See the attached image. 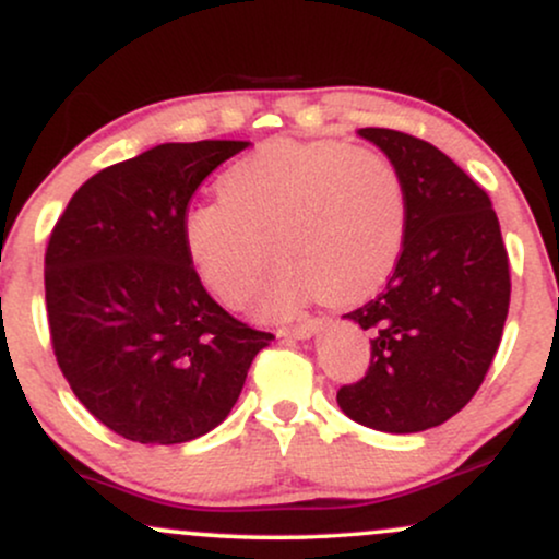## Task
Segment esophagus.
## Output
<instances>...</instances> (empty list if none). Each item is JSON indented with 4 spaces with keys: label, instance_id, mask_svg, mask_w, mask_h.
I'll return each mask as SVG.
<instances>
[{
    "label": "esophagus",
    "instance_id": "34e87169",
    "mask_svg": "<svg viewBox=\"0 0 559 559\" xmlns=\"http://www.w3.org/2000/svg\"><path fill=\"white\" fill-rule=\"evenodd\" d=\"M325 323H329V320H325V318H310V320H305V323L292 325V329H286L284 336H292V338H310V336H316V333H318L320 329H323Z\"/></svg>",
    "mask_w": 559,
    "mask_h": 559
}]
</instances>
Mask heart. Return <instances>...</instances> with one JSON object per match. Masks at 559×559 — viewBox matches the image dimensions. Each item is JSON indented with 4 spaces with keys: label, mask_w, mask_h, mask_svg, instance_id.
Here are the masks:
<instances>
[{
    "label": "heart",
    "mask_w": 559,
    "mask_h": 559,
    "mask_svg": "<svg viewBox=\"0 0 559 559\" xmlns=\"http://www.w3.org/2000/svg\"><path fill=\"white\" fill-rule=\"evenodd\" d=\"M221 199L181 217V239L204 286L243 305L281 254L260 312L292 316L307 297L357 299L394 271L407 228L400 170L383 152L344 141L273 139L217 181Z\"/></svg>",
    "instance_id": "obj_1"
}]
</instances>
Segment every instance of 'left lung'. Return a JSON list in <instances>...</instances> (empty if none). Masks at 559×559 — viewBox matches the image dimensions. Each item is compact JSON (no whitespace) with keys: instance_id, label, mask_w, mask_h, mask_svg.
Instances as JSON below:
<instances>
[{"instance_id":"8db88e82","label":"left lung","mask_w":559,"mask_h":559,"mask_svg":"<svg viewBox=\"0 0 559 559\" xmlns=\"http://www.w3.org/2000/svg\"><path fill=\"white\" fill-rule=\"evenodd\" d=\"M357 136L400 170L407 228L386 288L344 316L370 331V368L336 402L373 431L418 433L484 383L510 307V262L489 194L444 152L391 128Z\"/></svg>"}]
</instances>
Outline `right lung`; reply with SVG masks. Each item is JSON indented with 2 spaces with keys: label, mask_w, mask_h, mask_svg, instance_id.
I'll return each mask as SVG.
<instances>
[{
  "label": "right lung",
  "mask_w": 559,
  "mask_h": 559,
  "mask_svg": "<svg viewBox=\"0 0 559 559\" xmlns=\"http://www.w3.org/2000/svg\"><path fill=\"white\" fill-rule=\"evenodd\" d=\"M249 141L157 144L88 178L44 258L62 376L96 420L139 444H183L228 418L273 333L228 316L186 258L199 183Z\"/></svg>",
  "instance_id": "1"
}]
</instances>
